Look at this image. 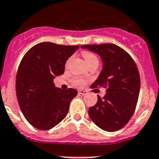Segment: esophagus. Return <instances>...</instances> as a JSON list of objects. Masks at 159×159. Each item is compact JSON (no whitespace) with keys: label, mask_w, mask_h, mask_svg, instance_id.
<instances>
[{"label":"esophagus","mask_w":159,"mask_h":159,"mask_svg":"<svg viewBox=\"0 0 159 159\" xmlns=\"http://www.w3.org/2000/svg\"><path fill=\"white\" fill-rule=\"evenodd\" d=\"M79 93L81 94V95H86V94L87 93V92H86V90H83V89H80V90H79Z\"/></svg>","instance_id":"obj_1"}]
</instances>
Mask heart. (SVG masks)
<instances>
[{"mask_svg":"<svg viewBox=\"0 0 159 159\" xmlns=\"http://www.w3.org/2000/svg\"><path fill=\"white\" fill-rule=\"evenodd\" d=\"M83 57H84L85 60L87 62V64H89L90 62H92L93 61H98V59H97V56L94 55L93 53L89 52H83ZM70 62V59H68L66 62V66L69 65ZM73 83H74L75 85L78 86H81L84 84V80L82 79H79V78H76V79L73 80Z\"/></svg>","mask_w":159,"mask_h":159,"instance_id":"b5f03b06","label":"heart"}]
</instances>
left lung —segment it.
<instances>
[{"label":"left lung","mask_w":159,"mask_h":159,"mask_svg":"<svg viewBox=\"0 0 159 159\" xmlns=\"http://www.w3.org/2000/svg\"><path fill=\"white\" fill-rule=\"evenodd\" d=\"M82 48L100 56L103 69L92 88H106L103 98L98 96L89 116L97 126L106 131H118L131 118L140 92V76L134 59L114 44L84 45Z\"/></svg>","instance_id":"8db88e82"}]
</instances>
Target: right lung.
Wrapping results in <instances>:
<instances>
[{
  "label": "right lung",
  "instance_id": "1",
  "mask_svg": "<svg viewBox=\"0 0 159 159\" xmlns=\"http://www.w3.org/2000/svg\"><path fill=\"white\" fill-rule=\"evenodd\" d=\"M79 45L41 42L25 53L16 76L18 104L26 120L39 130H49L68 114L76 89L55 86V76L63 74L67 59Z\"/></svg>",
  "mask_w": 159,
  "mask_h": 159
}]
</instances>
